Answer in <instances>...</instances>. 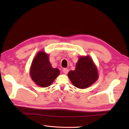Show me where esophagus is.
<instances>
[{
	"label": "esophagus",
	"instance_id": "1",
	"mask_svg": "<svg viewBox=\"0 0 129 129\" xmlns=\"http://www.w3.org/2000/svg\"><path fill=\"white\" fill-rule=\"evenodd\" d=\"M63 73L65 74H67L69 72V69H67V68H64V69H63Z\"/></svg>",
	"mask_w": 129,
	"mask_h": 129
}]
</instances>
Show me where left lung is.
Returning a JSON list of instances; mask_svg holds the SVG:
<instances>
[{
  "label": "left lung",
  "mask_w": 129,
  "mask_h": 129,
  "mask_svg": "<svg viewBox=\"0 0 129 129\" xmlns=\"http://www.w3.org/2000/svg\"><path fill=\"white\" fill-rule=\"evenodd\" d=\"M68 77L74 86L79 89H86L98 79V68L90 56H80L76 64L75 69L68 73Z\"/></svg>",
  "instance_id": "8db88e82"
}]
</instances>
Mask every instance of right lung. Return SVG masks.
<instances>
[{"mask_svg":"<svg viewBox=\"0 0 129 129\" xmlns=\"http://www.w3.org/2000/svg\"><path fill=\"white\" fill-rule=\"evenodd\" d=\"M49 55L44 51L38 52L31 62L30 75L38 86L46 87L53 83L60 74L57 68H53L49 61Z\"/></svg>","mask_w":129,"mask_h":129,"instance_id":"1","label":"right lung"}]
</instances>
